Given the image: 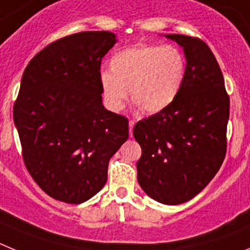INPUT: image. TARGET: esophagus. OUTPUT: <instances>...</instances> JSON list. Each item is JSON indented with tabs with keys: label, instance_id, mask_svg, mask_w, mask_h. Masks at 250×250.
<instances>
[{
	"label": "esophagus",
	"instance_id": "1",
	"mask_svg": "<svg viewBox=\"0 0 250 250\" xmlns=\"http://www.w3.org/2000/svg\"><path fill=\"white\" fill-rule=\"evenodd\" d=\"M128 125H129V136L132 137V136H133V127H134V121H132V120H130V121H129V123H128Z\"/></svg>",
	"mask_w": 250,
	"mask_h": 250
}]
</instances>
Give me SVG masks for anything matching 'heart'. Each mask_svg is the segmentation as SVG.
Segmentation results:
<instances>
[{
    "instance_id": "b5f03b06",
    "label": "heart",
    "mask_w": 250,
    "mask_h": 250,
    "mask_svg": "<svg viewBox=\"0 0 250 250\" xmlns=\"http://www.w3.org/2000/svg\"><path fill=\"white\" fill-rule=\"evenodd\" d=\"M111 71L100 75L105 105L123 108L128 97L142 112L156 114L178 97L186 78V57L173 46L138 43L117 51L109 60Z\"/></svg>"
}]
</instances>
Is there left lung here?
Returning <instances> with one entry per match:
<instances>
[{
    "label": "left lung",
    "instance_id": "1",
    "mask_svg": "<svg viewBox=\"0 0 250 250\" xmlns=\"http://www.w3.org/2000/svg\"><path fill=\"white\" fill-rule=\"evenodd\" d=\"M166 37L183 47V86L167 109L139 121L133 136L142 148L139 186L154 201L175 206L202 192L223 163L229 96L206 42L184 35Z\"/></svg>",
    "mask_w": 250,
    "mask_h": 250
}]
</instances>
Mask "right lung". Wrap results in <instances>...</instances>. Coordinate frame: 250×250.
I'll list each match as a JSON object with an SVG mask.
<instances>
[{
    "label": "right lung",
    "mask_w": 250,
    "mask_h": 250,
    "mask_svg": "<svg viewBox=\"0 0 250 250\" xmlns=\"http://www.w3.org/2000/svg\"><path fill=\"white\" fill-rule=\"evenodd\" d=\"M117 42L87 31L49 43L27 64L13 121L24 166L44 193L80 204L107 182L111 157L128 139V120L107 111L101 62Z\"/></svg>",
    "instance_id": "obj_1"
}]
</instances>
